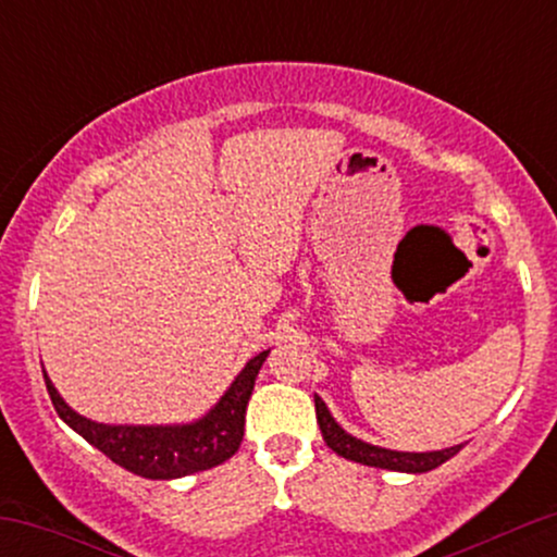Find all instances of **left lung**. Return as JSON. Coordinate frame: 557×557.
Masks as SVG:
<instances>
[{
    "label": "left lung",
    "instance_id": "left-lung-1",
    "mask_svg": "<svg viewBox=\"0 0 557 557\" xmlns=\"http://www.w3.org/2000/svg\"><path fill=\"white\" fill-rule=\"evenodd\" d=\"M317 406V421L319 430H322V437L327 447L337 453V456L348 458V461L374 466V469H389V471H406V474H424V471L437 469L443 466L447 458L456 456L463 445L445 447V450H432V453H403V450H387V447L369 445L363 440L354 437L332 419L330 408L324 406V400L314 395Z\"/></svg>",
    "mask_w": 557,
    "mask_h": 557
}]
</instances>
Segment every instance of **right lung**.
<instances>
[{"instance_id": "1", "label": "right lung", "mask_w": 557, "mask_h": 557, "mask_svg": "<svg viewBox=\"0 0 557 557\" xmlns=\"http://www.w3.org/2000/svg\"><path fill=\"white\" fill-rule=\"evenodd\" d=\"M267 356L270 350L253 356L212 411L190 424H99L75 413L57 393L47 372H44V382L60 419L73 426L86 443L99 447L110 461L146 479H181L196 471L214 469L235 456L243 440V426H246L248 398H251L253 382Z\"/></svg>"}]
</instances>
